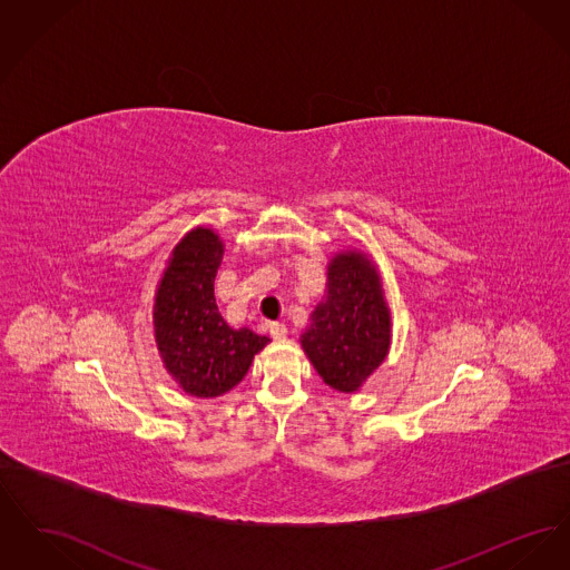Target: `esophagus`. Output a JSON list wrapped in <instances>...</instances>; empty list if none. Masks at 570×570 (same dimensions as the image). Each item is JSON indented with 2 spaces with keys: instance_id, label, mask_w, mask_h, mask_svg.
I'll list each match as a JSON object with an SVG mask.
<instances>
[{
  "instance_id": "esophagus-1",
  "label": "esophagus",
  "mask_w": 570,
  "mask_h": 570,
  "mask_svg": "<svg viewBox=\"0 0 570 570\" xmlns=\"http://www.w3.org/2000/svg\"><path fill=\"white\" fill-rule=\"evenodd\" d=\"M269 331H272V335L275 340H284V337H286V333H288V328H286L284 323H272V325H269Z\"/></svg>"
}]
</instances>
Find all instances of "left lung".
Segmentation results:
<instances>
[{
  "label": "left lung",
  "instance_id": "obj_1",
  "mask_svg": "<svg viewBox=\"0 0 570 570\" xmlns=\"http://www.w3.org/2000/svg\"><path fill=\"white\" fill-rule=\"evenodd\" d=\"M389 309L379 273L356 252L340 254L328 265L326 301L303 333V351L328 386L353 393L384 356L391 342Z\"/></svg>",
  "mask_w": 570,
  "mask_h": 570
}]
</instances>
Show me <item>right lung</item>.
Instances as JSON below:
<instances>
[{"label":"right lung","mask_w":570,"mask_h":570,"mask_svg":"<svg viewBox=\"0 0 570 570\" xmlns=\"http://www.w3.org/2000/svg\"><path fill=\"white\" fill-rule=\"evenodd\" d=\"M224 245L196 228L175 247L156 293L154 326L166 370L186 393L217 397L239 384L269 337L230 328L217 312L214 279Z\"/></svg>","instance_id":"1"}]
</instances>
